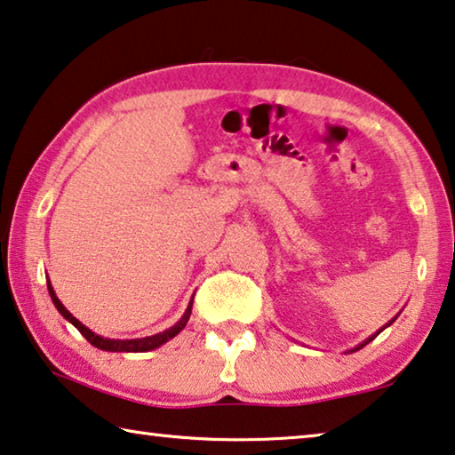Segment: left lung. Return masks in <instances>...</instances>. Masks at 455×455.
<instances>
[{
    "label": "left lung",
    "instance_id": "obj_1",
    "mask_svg": "<svg viewBox=\"0 0 455 455\" xmlns=\"http://www.w3.org/2000/svg\"><path fill=\"white\" fill-rule=\"evenodd\" d=\"M396 315H399V314H396ZM396 315H395V318H393L391 322H388V323H385V326H383V328H380L379 331H374V334H372V336H369V338H366V340H364L363 344H358V346H356V348H352V350H348V352H356V350H360V348H363V346H366V344H369V342H372V340H374V338H377V336L380 334V331H383V330H385L387 326H391V323H393V322L396 320Z\"/></svg>",
    "mask_w": 455,
    "mask_h": 455
}]
</instances>
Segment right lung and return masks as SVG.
I'll return each mask as SVG.
<instances>
[{
  "label": "right lung",
  "mask_w": 455,
  "mask_h": 455,
  "mask_svg": "<svg viewBox=\"0 0 455 455\" xmlns=\"http://www.w3.org/2000/svg\"><path fill=\"white\" fill-rule=\"evenodd\" d=\"M48 293H50V298H52V304L56 306V309H59V312L62 314V318L68 320V322L72 323V326H75L78 331H81V334L86 338V340H89L92 346H95V348L107 350V352H149V350H154V348H160L162 344L172 340V338L178 336L180 331L184 330V326H186V323H188V320H190L192 301H194V295H192L190 304H188V307H186V312H184L182 318H180L172 328L160 331V334L146 336V338H133V340H113V338H103V336L95 334V331L86 328L83 322H78V320L75 318V315H72V314L68 312V309L62 306V301H60L59 298H56L54 287H52V283H50V281H48Z\"/></svg>",
  "instance_id": "add662e5"
}]
</instances>
